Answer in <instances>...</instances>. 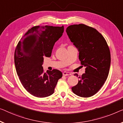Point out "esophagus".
Returning <instances> with one entry per match:
<instances>
[{"label":"esophagus","mask_w":123,"mask_h":123,"mask_svg":"<svg viewBox=\"0 0 123 123\" xmlns=\"http://www.w3.org/2000/svg\"><path fill=\"white\" fill-rule=\"evenodd\" d=\"M71 73L67 72H63V76H70Z\"/></svg>","instance_id":"obj_1"}]
</instances>
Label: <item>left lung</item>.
<instances>
[{
  "label": "left lung",
  "mask_w": 123,
  "mask_h": 123,
  "mask_svg": "<svg viewBox=\"0 0 123 123\" xmlns=\"http://www.w3.org/2000/svg\"><path fill=\"white\" fill-rule=\"evenodd\" d=\"M66 31L78 49L80 64L86 67L85 73L79 77L72 91L80 97H90L98 92L107 79L111 60L109 46L102 35L93 27L80 24L70 25Z\"/></svg>",
  "instance_id": "8db88e82"
}]
</instances>
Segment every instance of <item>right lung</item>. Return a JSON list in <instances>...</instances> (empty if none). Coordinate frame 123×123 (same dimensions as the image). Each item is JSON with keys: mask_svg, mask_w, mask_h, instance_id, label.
Masks as SVG:
<instances>
[{"mask_svg": "<svg viewBox=\"0 0 123 123\" xmlns=\"http://www.w3.org/2000/svg\"><path fill=\"white\" fill-rule=\"evenodd\" d=\"M63 26H35L22 37L14 53L17 74L22 85L32 96L43 98L52 95L62 73L58 69L44 72L43 57H50L56 42L61 37Z\"/></svg>", "mask_w": 123, "mask_h": 123, "instance_id": "add662e5", "label": "right lung"}]
</instances>
